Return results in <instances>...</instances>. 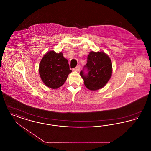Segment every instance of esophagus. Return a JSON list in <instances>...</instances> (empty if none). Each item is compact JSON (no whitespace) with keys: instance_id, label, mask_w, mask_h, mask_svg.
<instances>
[{"instance_id":"esophagus-1","label":"esophagus","mask_w":151,"mask_h":151,"mask_svg":"<svg viewBox=\"0 0 151 151\" xmlns=\"http://www.w3.org/2000/svg\"><path fill=\"white\" fill-rule=\"evenodd\" d=\"M80 70V65H78L76 68H74V71H79Z\"/></svg>"}]
</instances>
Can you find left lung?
<instances>
[{"label":"left lung","mask_w":151,"mask_h":151,"mask_svg":"<svg viewBox=\"0 0 151 151\" xmlns=\"http://www.w3.org/2000/svg\"><path fill=\"white\" fill-rule=\"evenodd\" d=\"M86 67L88 74L83 71L80 75L87 89L97 91L105 86L112 75V63L108 54L103 51H91L88 55Z\"/></svg>","instance_id":"obj_1"}]
</instances>
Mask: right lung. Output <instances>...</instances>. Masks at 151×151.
<instances>
[{
  "label": "right lung",
  "mask_w": 151,
  "mask_h": 151,
  "mask_svg": "<svg viewBox=\"0 0 151 151\" xmlns=\"http://www.w3.org/2000/svg\"><path fill=\"white\" fill-rule=\"evenodd\" d=\"M39 74L46 86L57 89L63 86L67 77L72 72L68 62L63 53L54 51L47 52L41 59L39 65Z\"/></svg>",
  "instance_id": "obj_1"
}]
</instances>
